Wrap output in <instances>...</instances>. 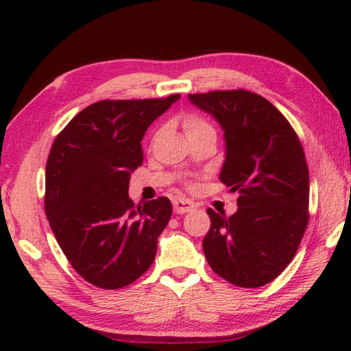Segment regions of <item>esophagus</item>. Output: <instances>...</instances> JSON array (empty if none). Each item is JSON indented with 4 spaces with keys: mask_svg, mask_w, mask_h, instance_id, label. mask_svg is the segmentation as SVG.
Here are the masks:
<instances>
[{
    "mask_svg": "<svg viewBox=\"0 0 351 351\" xmlns=\"http://www.w3.org/2000/svg\"><path fill=\"white\" fill-rule=\"evenodd\" d=\"M173 207L176 213H187L195 209V203L190 199H176L173 201Z\"/></svg>",
    "mask_w": 351,
    "mask_h": 351,
    "instance_id": "esophagus-1",
    "label": "esophagus"
}]
</instances>
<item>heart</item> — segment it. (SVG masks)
Returning a JSON list of instances; mask_svg holds the SVG:
<instances>
[{
  "instance_id": "obj_1",
  "label": "heart",
  "mask_w": 351,
  "mask_h": 351,
  "mask_svg": "<svg viewBox=\"0 0 351 351\" xmlns=\"http://www.w3.org/2000/svg\"><path fill=\"white\" fill-rule=\"evenodd\" d=\"M182 127H184V132H186V134H192L195 132H199V130H204V128H212L209 123H207L204 119H201L198 116H186V119H184L182 122Z\"/></svg>"
}]
</instances>
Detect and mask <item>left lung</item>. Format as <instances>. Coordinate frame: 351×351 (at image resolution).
<instances>
[{"label":"left lung","instance_id":"8db88e82","mask_svg":"<svg viewBox=\"0 0 351 351\" xmlns=\"http://www.w3.org/2000/svg\"><path fill=\"white\" fill-rule=\"evenodd\" d=\"M189 100L221 125L219 180L239 192L234 215L207 209V263L237 287H263L282 274L305 234L310 176L304 148L287 117L258 94L210 91L189 94Z\"/></svg>","mask_w":351,"mask_h":351}]
</instances>
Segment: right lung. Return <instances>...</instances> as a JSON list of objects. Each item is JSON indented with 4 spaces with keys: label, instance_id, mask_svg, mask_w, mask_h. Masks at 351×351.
Listing matches in <instances>:
<instances>
[{
    "label": "right lung",
    "instance_id": "right-lung-1",
    "mask_svg": "<svg viewBox=\"0 0 351 351\" xmlns=\"http://www.w3.org/2000/svg\"><path fill=\"white\" fill-rule=\"evenodd\" d=\"M180 97L100 100L75 114L51 147L47 221L71 266L94 287H127L156 257L171 203L159 197L134 206L130 175L144 161L147 128Z\"/></svg>",
    "mask_w": 351,
    "mask_h": 351
}]
</instances>
